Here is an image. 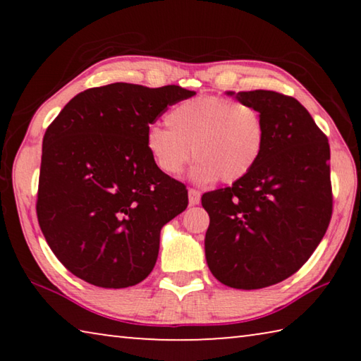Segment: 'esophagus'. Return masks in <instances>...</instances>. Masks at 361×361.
<instances>
[{
  "mask_svg": "<svg viewBox=\"0 0 361 361\" xmlns=\"http://www.w3.org/2000/svg\"><path fill=\"white\" fill-rule=\"evenodd\" d=\"M188 195H189V205H197L200 202V192L197 189H189Z\"/></svg>",
  "mask_w": 361,
  "mask_h": 361,
  "instance_id": "obj_1",
  "label": "esophagus"
}]
</instances>
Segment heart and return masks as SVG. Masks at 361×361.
Segmentation results:
<instances>
[{"label": "heart", "instance_id": "obj_1", "mask_svg": "<svg viewBox=\"0 0 361 361\" xmlns=\"http://www.w3.org/2000/svg\"><path fill=\"white\" fill-rule=\"evenodd\" d=\"M167 126H151L145 146L162 173L176 176L197 159L192 178L212 183L235 181L252 170L264 146L262 116L248 103L205 95L175 105L166 116Z\"/></svg>", "mask_w": 361, "mask_h": 361}]
</instances>
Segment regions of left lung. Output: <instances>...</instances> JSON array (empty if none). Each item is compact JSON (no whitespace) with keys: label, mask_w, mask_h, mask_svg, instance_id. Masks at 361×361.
<instances>
[{"label":"left lung","mask_w":361,"mask_h":361,"mask_svg":"<svg viewBox=\"0 0 361 361\" xmlns=\"http://www.w3.org/2000/svg\"><path fill=\"white\" fill-rule=\"evenodd\" d=\"M262 116L259 161L231 188L202 195L210 216L205 258L219 282L258 290L310 258L333 212L329 145L301 103L274 90L226 92Z\"/></svg>","instance_id":"left-lung-1"}]
</instances>
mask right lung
I'll use <instances>...</instances> for the list:
<instances>
[{"label":"right lung","mask_w":361,"mask_h":361,"mask_svg":"<svg viewBox=\"0 0 361 361\" xmlns=\"http://www.w3.org/2000/svg\"><path fill=\"white\" fill-rule=\"evenodd\" d=\"M192 95L114 82L73 97L47 127L36 213L54 255L84 282L127 288L154 267L161 229L186 209L188 189L156 167L145 135Z\"/></svg>","instance_id":"add662e5"}]
</instances>
